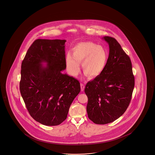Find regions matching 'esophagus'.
<instances>
[{"label": "esophagus", "mask_w": 155, "mask_h": 155, "mask_svg": "<svg viewBox=\"0 0 155 155\" xmlns=\"http://www.w3.org/2000/svg\"><path fill=\"white\" fill-rule=\"evenodd\" d=\"M81 91H84V88H85V86H84V84H82V83H81Z\"/></svg>", "instance_id": "1"}]
</instances>
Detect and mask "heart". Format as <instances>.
Returning a JSON list of instances; mask_svg holds the SVG:
<instances>
[{"label": "heart", "mask_w": 155, "mask_h": 155, "mask_svg": "<svg viewBox=\"0 0 155 155\" xmlns=\"http://www.w3.org/2000/svg\"><path fill=\"white\" fill-rule=\"evenodd\" d=\"M72 52L73 54H67L66 64L69 72L73 76L80 72L82 61L83 71L91 78L98 76L105 69L108 53L103 46L90 41L83 42L75 45Z\"/></svg>", "instance_id": "obj_1"}]
</instances>
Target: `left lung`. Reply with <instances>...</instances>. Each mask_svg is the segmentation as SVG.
<instances>
[{
    "label": "left lung",
    "instance_id": "obj_1",
    "mask_svg": "<svg viewBox=\"0 0 155 155\" xmlns=\"http://www.w3.org/2000/svg\"><path fill=\"white\" fill-rule=\"evenodd\" d=\"M109 45L105 69L94 80L87 83V112L89 119L104 125L118 119L126 110L134 86L130 58L114 38L103 37Z\"/></svg>",
    "mask_w": 155,
    "mask_h": 155
}]
</instances>
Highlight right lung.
<instances>
[{"instance_id": "1", "label": "right lung", "mask_w": 155, "mask_h": 155, "mask_svg": "<svg viewBox=\"0 0 155 155\" xmlns=\"http://www.w3.org/2000/svg\"><path fill=\"white\" fill-rule=\"evenodd\" d=\"M66 42L36 40L21 63V97L31 116L45 126H57L64 121L80 92L79 81L62 73L66 69Z\"/></svg>"}]
</instances>
